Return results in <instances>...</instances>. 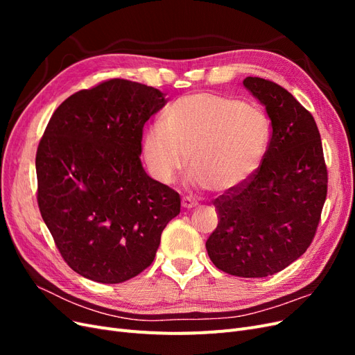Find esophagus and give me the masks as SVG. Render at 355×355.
Segmentation results:
<instances>
[{
    "mask_svg": "<svg viewBox=\"0 0 355 355\" xmlns=\"http://www.w3.org/2000/svg\"><path fill=\"white\" fill-rule=\"evenodd\" d=\"M197 206H198V202L194 198H191V197H184V198H182V207L194 209Z\"/></svg>",
    "mask_w": 355,
    "mask_h": 355,
    "instance_id": "34e87169",
    "label": "esophagus"
}]
</instances>
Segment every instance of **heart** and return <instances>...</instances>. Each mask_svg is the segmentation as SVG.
<instances>
[{
  "instance_id": "1",
  "label": "heart",
  "mask_w": 355,
  "mask_h": 355,
  "mask_svg": "<svg viewBox=\"0 0 355 355\" xmlns=\"http://www.w3.org/2000/svg\"><path fill=\"white\" fill-rule=\"evenodd\" d=\"M270 144V121L254 105L230 96L196 93L179 98L142 137L151 175L168 184L189 161L191 180L228 191L259 168Z\"/></svg>"
}]
</instances>
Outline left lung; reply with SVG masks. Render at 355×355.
Returning <instances> with one entry per match:
<instances>
[{"mask_svg": "<svg viewBox=\"0 0 355 355\" xmlns=\"http://www.w3.org/2000/svg\"><path fill=\"white\" fill-rule=\"evenodd\" d=\"M243 84L265 106L271 141L259 168L213 201L219 222L206 249L220 271L261 278L306 252L327 196V167L314 116L292 93L259 77Z\"/></svg>", "mask_w": 355, "mask_h": 355, "instance_id": "left-lung-1", "label": "left lung"}]
</instances>
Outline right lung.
Masks as SVG:
<instances>
[{
    "label": "right lung",
    "mask_w": 355,
    "mask_h": 355,
    "mask_svg": "<svg viewBox=\"0 0 355 355\" xmlns=\"http://www.w3.org/2000/svg\"><path fill=\"white\" fill-rule=\"evenodd\" d=\"M164 93L114 78L81 90L51 115L35 158L38 207L60 254L89 280L116 284L153 263L180 211L175 189L142 167L145 123Z\"/></svg>",
    "instance_id": "obj_1"
}]
</instances>
